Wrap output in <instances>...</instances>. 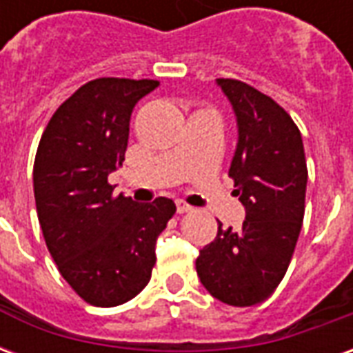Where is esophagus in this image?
Masks as SVG:
<instances>
[{
	"label": "esophagus",
	"mask_w": 353,
	"mask_h": 353,
	"mask_svg": "<svg viewBox=\"0 0 353 353\" xmlns=\"http://www.w3.org/2000/svg\"><path fill=\"white\" fill-rule=\"evenodd\" d=\"M176 206H177V212H179V214H187V212H192V206H191V204H187L185 200H177Z\"/></svg>",
	"instance_id": "34e87169"
}]
</instances>
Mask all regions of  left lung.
I'll return each instance as SVG.
<instances>
[{
    "mask_svg": "<svg viewBox=\"0 0 353 353\" xmlns=\"http://www.w3.org/2000/svg\"><path fill=\"white\" fill-rule=\"evenodd\" d=\"M238 121L229 177L245 208L242 229L217 227L200 250L196 274L230 306L266 301L288 272L304 219L306 157L301 132L280 103L238 79H217Z\"/></svg>",
    "mask_w": 353,
    "mask_h": 353,
    "instance_id": "obj_1",
    "label": "left lung"
}]
</instances>
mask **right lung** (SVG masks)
<instances>
[{
  "label": "right lung",
  "mask_w": 353,
  "mask_h": 353,
  "mask_svg": "<svg viewBox=\"0 0 353 353\" xmlns=\"http://www.w3.org/2000/svg\"><path fill=\"white\" fill-rule=\"evenodd\" d=\"M157 87L154 79L88 81L50 117L35 153L45 244L62 278L92 306H119L145 288L157 236L176 214L170 199L136 204L108 181L123 166L132 109Z\"/></svg>",
  "instance_id": "1"
}]
</instances>
